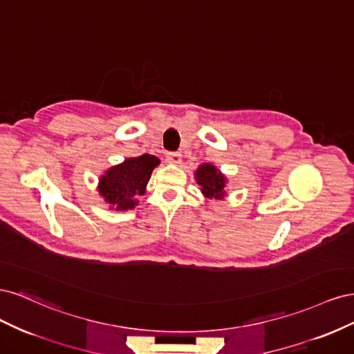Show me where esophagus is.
I'll list each match as a JSON object with an SVG mask.
<instances>
[{
    "label": "esophagus",
    "instance_id": "34e87169",
    "mask_svg": "<svg viewBox=\"0 0 354 354\" xmlns=\"http://www.w3.org/2000/svg\"><path fill=\"white\" fill-rule=\"evenodd\" d=\"M167 162L168 164H173V165H178L181 162V155L178 152L168 153L167 155Z\"/></svg>",
    "mask_w": 354,
    "mask_h": 354
}]
</instances>
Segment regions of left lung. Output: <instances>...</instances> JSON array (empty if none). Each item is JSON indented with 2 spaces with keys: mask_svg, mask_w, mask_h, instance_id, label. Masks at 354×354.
<instances>
[{
  "mask_svg": "<svg viewBox=\"0 0 354 354\" xmlns=\"http://www.w3.org/2000/svg\"><path fill=\"white\" fill-rule=\"evenodd\" d=\"M195 180L199 185L201 194L207 199L223 201L227 195V177L212 164H201L195 171Z\"/></svg>",
  "mask_w": 354,
  "mask_h": 354,
  "instance_id": "1",
  "label": "left lung"
}]
</instances>
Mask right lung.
Returning a JSON list of instances; mask_svg holds the SVG:
<instances>
[{
  "label": "right lung",
  "instance_id": "1",
  "mask_svg": "<svg viewBox=\"0 0 354 354\" xmlns=\"http://www.w3.org/2000/svg\"><path fill=\"white\" fill-rule=\"evenodd\" d=\"M159 164L160 160L149 153L124 159V162L108 168L100 176L99 195L108 203L109 209H134L138 205L137 198L146 194L152 171Z\"/></svg>",
  "mask_w": 354,
  "mask_h": 354
}]
</instances>
